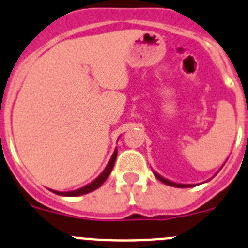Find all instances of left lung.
<instances>
[{
	"label": "left lung",
	"mask_w": 248,
	"mask_h": 248,
	"mask_svg": "<svg viewBox=\"0 0 248 248\" xmlns=\"http://www.w3.org/2000/svg\"><path fill=\"white\" fill-rule=\"evenodd\" d=\"M153 173H155V178H157L158 180H160V182L164 183V184H167V185H170V186H175V188H191V186H194V185H195V184H180V183H174V182H171V180H169V179H167V178L159 175L157 171L153 170Z\"/></svg>",
	"instance_id": "1"
}]
</instances>
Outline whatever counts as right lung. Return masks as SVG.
I'll list each match as a JSON object with an SVG mask.
<instances>
[{"label":"right lung","instance_id":"obj_1","mask_svg":"<svg viewBox=\"0 0 248 248\" xmlns=\"http://www.w3.org/2000/svg\"><path fill=\"white\" fill-rule=\"evenodd\" d=\"M116 157H117V148L115 149V152H113V155H112V157H111L110 162L108 163V166H106V168L102 170V173L100 174L96 179H93V182L89 183V184H86L85 186H82V188H79V189H77V190H71V191H57V190H52V189H50V190H52L53 193L58 194V195H62V196H80V195H84V194H88V193H91V191H93V190H96V189H99L100 186L104 184L105 180L108 179V177L110 175L111 170H112V168H113V164H115Z\"/></svg>","mask_w":248,"mask_h":248}]
</instances>
